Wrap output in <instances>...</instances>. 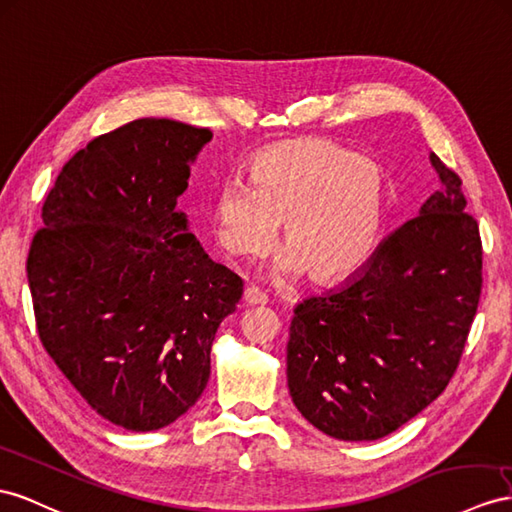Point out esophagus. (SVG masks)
<instances>
[{
  "instance_id": "esophagus-1",
  "label": "esophagus",
  "mask_w": 512,
  "mask_h": 512,
  "mask_svg": "<svg viewBox=\"0 0 512 512\" xmlns=\"http://www.w3.org/2000/svg\"><path fill=\"white\" fill-rule=\"evenodd\" d=\"M244 303L248 305V307H257V305H266V294L259 290V287H246L244 290Z\"/></svg>"
}]
</instances>
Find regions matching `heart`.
Wrapping results in <instances>:
<instances>
[{
	"label": "heart",
	"mask_w": 512,
	"mask_h": 512,
	"mask_svg": "<svg viewBox=\"0 0 512 512\" xmlns=\"http://www.w3.org/2000/svg\"><path fill=\"white\" fill-rule=\"evenodd\" d=\"M385 203L387 179L378 162L331 140H285L253 157L248 186L227 181L216 190V235L227 253L259 257L283 225L281 270L335 283L376 251Z\"/></svg>",
	"instance_id": "1"
}]
</instances>
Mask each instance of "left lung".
Listing matches in <instances>:
<instances>
[{
    "mask_svg": "<svg viewBox=\"0 0 512 512\" xmlns=\"http://www.w3.org/2000/svg\"><path fill=\"white\" fill-rule=\"evenodd\" d=\"M439 190L355 277L294 309L287 387L309 424L374 441L441 396L482 290V242L463 181L435 153Z\"/></svg>",
    "mask_w": 512,
    "mask_h": 512,
    "instance_id": "obj_1",
    "label": "left lung"
}]
</instances>
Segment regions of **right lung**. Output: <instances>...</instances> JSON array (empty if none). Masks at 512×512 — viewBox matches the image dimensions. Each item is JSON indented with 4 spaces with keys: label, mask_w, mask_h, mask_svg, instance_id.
<instances>
[{
    "label": "right lung",
    "mask_w": 512,
    "mask_h": 512,
    "mask_svg": "<svg viewBox=\"0 0 512 512\" xmlns=\"http://www.w3.org/2000/svg\"><path fill=\"white\" fill-rule=\"evenodd\" d=\"M212 131L138 119L62 166L30 244L38 337L108 422L149 432L201 398L242 279L188 231L177 199Z\"/></svg>",
    "instance_id": "right-lung-1"
}]
</instances>
